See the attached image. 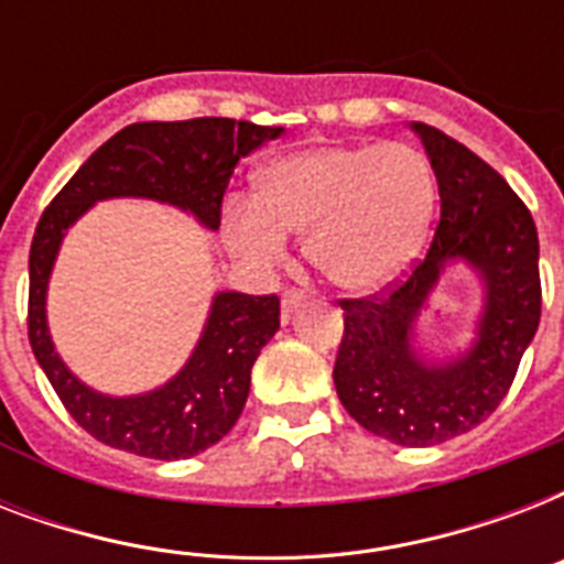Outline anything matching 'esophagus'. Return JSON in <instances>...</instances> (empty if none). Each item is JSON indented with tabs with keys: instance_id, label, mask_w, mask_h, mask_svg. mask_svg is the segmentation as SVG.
Listing matches in <instances>:
<instances>
[{
	"instance_id": "obj_1",
	"label": "esophagus",
	"mask_w": 564,
	"mask_h": 564,
	"mask_svg": "<svg viewBox=\"0 0 564 564\" xmlns=\"http://www.w3.org/2000/svg\"><path fill=\"white\" fill-rule=\"evenodd\" d=\"M304 301H307V292H304V290H286V292H283V299H281L283 313H286V316H290L292 310L301 307V304H304Z\"/></svg>"
}]
</instances>
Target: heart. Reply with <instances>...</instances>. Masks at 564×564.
Masks as SVG:
<instances>
[{"label":"heart","instance_id":"b5f03b06","mask_svg":"<svg viewBox=\"0 0 564 564\" xmlns=\"http://www.w3.org/2000/svg\"><path fill=\"white\" fill-rule=\"evenodd\" d=\"M436 202L427 158L406 143H322L278 154L254 175V202L230 195L221 234L251 265H278L286 237L336 290L366 295L410 265Z\"/></svg>","mask_w":564,"mask_h":564}]
</instances>
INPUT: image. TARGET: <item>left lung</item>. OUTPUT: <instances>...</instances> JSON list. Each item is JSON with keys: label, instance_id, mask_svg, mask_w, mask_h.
Masks as SVG:
<instances>
[{"label": "left lung", "instance_id": "1", "mask_svg": "<svg viewBox=\"0 0 564 564\" xmlns=\"http://www.w3.org/2000/svg\"><path fill=\"white\" fill-rule=\"evenodd\" d=\"M436 172L442 216L427 254L369 299H343L345 334L334 383L357 424L403 447L463 436L507 398L542 318L539 234L500 172L438 128L412 122ZM465 259L487 286L473 351L427 364L411 348V322L447 262Z\"/></svg>", "mask_w": 564, "mask_h": 564}]
</instances>
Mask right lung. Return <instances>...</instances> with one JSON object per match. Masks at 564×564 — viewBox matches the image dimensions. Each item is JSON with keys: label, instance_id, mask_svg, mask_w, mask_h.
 Masks as SVG:
<instances>
[{"label": "right lung", "instance_id": "obj_1", "mask_svg": "<svg viewBox=\"0 0 564 564\" xmlns=\"http://www.w3.org/2000/svg\"><path fill=\"white\" fill-rule=\"evenodd\" d=\"M281 134L221 117L134 122L99 145L43 210L29 251V343L66 412L93 438L149 459H189L216 445L237 424L251 366L281 327V299L219 292L193 357L170 383L134 398L93 392L61 362L46 327L48 274L66 228L101 198L134 195L175 204L216 230L239 158Z\"/></svg>", "mask_w": 564, "mask_h": 564}]
</instances>
